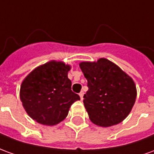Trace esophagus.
I'll list each match as a JSON object with an SVG mask.
<instances>
[{
	"label": "esophagus",
	"mask_w": 154,
	"mask_h": 154,
	"mask_svg": "<svg viewBox=\"0 0 154 154\" xmlns=\"http://www.w3.org/2000/svg\"><path fill=\"white\" fill-rule=\"evenodd\" d=\"M79 96H80V97H81V100H83V96H84L83 91H81L80 93H79Z\"/></svg>",
	"instance_id": "1"
}]
</instances>
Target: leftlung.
I'll use <instances>...</instances> for the list:
<instances>
[{"label":"left lung","instance_id":"left-lung-1","mask_svg":"<svg viewBox=\"0 0 154 154\" xmlns=\"http://www.w3.org/2000/svg\"><path fill=\"white\" fill-rule=\"evenodd\" d=\"M87 80L84 106L91 121L101 127L122 122L135 102L137 89L132 77L106 58L79 63Z\"/></svg>","mask_w":154,"mask_h":154}]
</instances>
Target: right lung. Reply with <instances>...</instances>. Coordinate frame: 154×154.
I'll use <instances>...</instances> for the list:
<instances>
[{"label": "right lung", "mask_w": 154, "mask_h": 154, "mask_svg": "<svg viewBox=\"0 0 154 154\" xmlns=\"http://www.w3.org/2000/svg\"><path fill=\"white\" fill-rule=\"evenodd\" d=\"M70 69L64 62L52 60L35 68L23 80L20 98L26 113L36 122L57 125L67 117L71 106L80 100L71 89Z\"/></svg>", "instance_id": "add662e5"}]
</instances>
